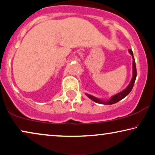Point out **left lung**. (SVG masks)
I'll return each instance as SVG.
<instances>
[{
  "mask_svg": "<svg viewBox=\"0 0 155 155\" xmlns=\"http://www.w3.org/2000/svg\"><path fill=\"white\" fill-rule=\"evenodd\" d=\"M128 52H129L130 55H131L132 57H133V77H132L131 81H130V84L128 85V86L126 87V88L124 89L123 91H121V92L117 93V95H114V96H112V97H111L110 100H107V101H103V100H100L98 98H97V97H95L94 96H92V95L86 93V95L89 97V98L93 100L94 102H97V103H99V104H112L116 103V102H117L120 101L121 100L124 98V97H125L126 95H128V94H129L130 92L132 90L133 87H134L135 81H136V78L137 72H136V62H135V59H134V54H133L132 50L129 49V50H128Z\"/></svg>",
  "mask_w": 155,
  "mask_h": 155,
  "instance_id": "1",
  "label": "left lung"
}]
</instances>
